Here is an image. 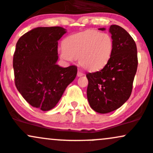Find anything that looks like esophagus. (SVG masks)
I'll list each match as a JSON object with an SVG mask.
<instances>
[{
    "label": "esophagus",
    "mask_w": 153,
    "mask_h": 153,
    "mask_svg": "<svg viewBox=\"0 0 153 153\" xmlns=\"http://www.w3.org/2000/svg\"><path fill=\"white\" fill-rule=\"evenodd\" d=\"M84 75L83 74V72L81 71V70H78V72H77V75H78V77H81V76H83V75Z\"/></svg>",
    "instance_id": "1"
}]
</instances>
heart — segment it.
Instances as JSON below:
<instances>
[{
    "label": "heart",
    "mask_w": 153,
    "mask_h": 153,
    "mask_svg": "<svg viewBox=\"0 0 153 153\" xmlns=\"http://www.w3.org/2000/svg\"><path fill=\"white\" fill-rule=\"evenodd\" d=\"M114 50L113 38L107 33L86 30L64 39L60 56L67 62L78 58V64L89 71H98L109 62Z\"/></svg>",
    "instance_id": "heart-1"
}]
</instances>
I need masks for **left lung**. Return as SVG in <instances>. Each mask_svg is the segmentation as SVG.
<instances>
[{
	"mask_svg": "<svg viewBox=\"0 0 153 153\" xmlns=\"http://www.w3.org/2000/svg\"><path fill=\"white\" fill-rule=\"evenodd\" d=\"M109 32L114 44L111 59L101 70L86 74L88 101L100 114L117 110L129 99L138 67L137 48L131 35L117 25H111Z\"/></svg>",
	"mask_w": 153,
	"mask_h": 153,
	"instance_id": "left-lung-1",
	"label": "left lung"
}]
</instances>
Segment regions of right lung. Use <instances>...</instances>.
I'll list each match as a JSON object with an SVG mask.
<instances>
[{
  "mask_svg": "<svg viewBox=\"0 0 153 153\" xmlns=\"http://www.w3.org/2000/svg\"><path fill=\"white\" fill-rule=\"evenodd\" d=\"M62 27H38L19 39L13 57L15 85L24 99L42 111L53 108L78 68L56 64L58 41L66 33Z\"/></svg>",
  "mask_w": 153,
  "mask_h": 153,
  "instance_id": "add662e5",
  "label": "right lung"
}]
</instances>
